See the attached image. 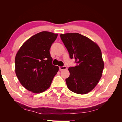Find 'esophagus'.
Listing matches in <instances>:
<instances>
[{"instance_id": "34e87169", "label": "esophagus", "mask_w": 122, "mask_h": 122, "mask_svg": "<svg viewBox=\"0 0 122 122\" xmlns=\"http://www.w3.org/2000/svg\"><path fill=\"white\" fill-rule=\"evenodd\" d=\"M67 69V67L65 66H62V67H59V69L61 71V70H63V69Z\"/></svg>"}]
</instances>
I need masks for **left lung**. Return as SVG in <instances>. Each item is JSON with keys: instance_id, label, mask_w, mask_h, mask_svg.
<instances>
[{"instance_id": "obj_1", "label": "left lung", "mask_w": 122, "mask_h": 122, "mask_svg": "<svg viewBox=\"0 0 122 122\" xmlns=\"http://www.w3.org/2000/svg\"><path fill=\"white\" fill-rule=\"evenodd\" d=\"M61 40L76 66L68 68L66 79L70 90L78 94L88 93L98 83L104 68L102 52L96 43L77 33L60 34Z\"/></svg>"}]
</instances>
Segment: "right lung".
I'll return each instance as SVG.
<instances>
[{
    "label": "right lung",
    "instance_id": "obj_1",
    "mask_svg": "<svg viewBox=\"0 0 122 122\" xmlns=\"http://www.w3.org/2000/svg\"><path fill=\"white\" fill-rule=\"evenodd\" d=\"M57 34L43 31L28 39L15 58V74L21 85L34 93L49 88L59 67L52 65L49 49Z\"/></svg>",
    "mask_w": 122,
    "mask_h": 122
}]
</instances>
